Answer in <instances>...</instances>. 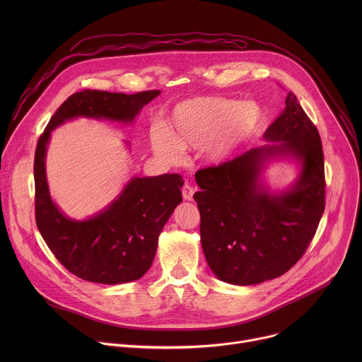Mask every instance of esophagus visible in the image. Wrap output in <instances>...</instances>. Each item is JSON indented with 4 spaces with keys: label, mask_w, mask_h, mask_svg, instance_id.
<instances>
[{
    "label": "esophagus",
    "mask_w": 362,
    "mask_h": 362,
    "mask_svg": "<svg viewBox=\"0 0 362 362\" xmlns=\"http://www.w3.org/2000/svg\"><path fill=\"white\" fill-rule=\"evenodd\" d=\"M182 194H183V199L185 200H193V194H194V187L189 183H186L183 187H182Z\"/></svg>",
    "instance_id": "esophagus-1"
}]
</instances>
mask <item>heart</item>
Listing matches in <instances>:
<instances>
[{
  "label": "heart",
  "instance_id": "obj_1",
  "mask_svg": "<svg viewBox=\"0 0 362 362\" xmlns=\"http://www.w3.org/2000/svg\"><path fill=\"white\" fill-rule=\"evenodd\" d=\"M265 122L264 109L255 101L194 97L175 106L168 132L154 129L150 147L168 165L182 162V150H202L211 163L226 160Z\"/></svg>",
  "mask_w": 362,
  "mask_h": 362
}]
</instances>
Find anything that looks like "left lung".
I'll list each match as a JSON object with an SVG mask.
<instances>
[{
    "mask_svg": "<svg viewBox=\"0 0 362 362\" xmlns=\"http://www.w3.org/2000/svg\"><path fill=\"white\" fill-rule=\"evenodd\" d=\"M261 147L196 172L200 242L211 271L232 285H256L288 272L313 240L325 209L324 153L317 127L293 93L267 129ZM285 158L298 176L284 191L263 180L268 163Z\"/></svg>",
    "mask_w": 362,
    "mask_h": 362,
    "instance_id": "left-lung-1",
    "label": "left lung"
}]
</instances>
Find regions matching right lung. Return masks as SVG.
Masks as SVG:
<instances>
[{
  "label": "right lung",
  "instance_id": "1",
  "mask_svg": "<svg viewBox=\"0 0 362 362\" xmlns=\"http://www.w3.org/2000/svg\"><path fill=\"white\" fill-rule=\"evenodd\" d=\"M159 94L160 90L78 91L59 107L38 139L34 159L37 228L60 264L84 281L120 285L140 279L151 267L163 226L182 202L185 182L177 173L133 176L105 209L83 221L71 219L59 209L48 189L45 156L51 132L78 117L132 124Z\"/></svg>",
  "mask_w": 362,
  "mask_h": 362
}]
</instances>
